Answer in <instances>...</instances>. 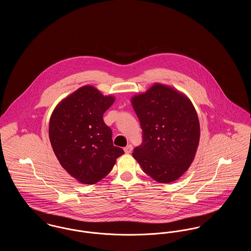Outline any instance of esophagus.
I'll list each match as a JSON object with an SVG mask.
<instances>
[{"label":"esophagus","mask_w":251,"mask_h":251,"mask_svg":"<svg viewBox=\"0 0 251 251\" xmlns=\"http://www.w3.org/2000/svg\"><path fill=\"white\" fill-rule=\"evenodd\" d=\"M131 151H132V146L131 145H128L126 148H124V151L126 153H131Z\"/></svg>","instance_id":"esophagus-1"}]
</instances>
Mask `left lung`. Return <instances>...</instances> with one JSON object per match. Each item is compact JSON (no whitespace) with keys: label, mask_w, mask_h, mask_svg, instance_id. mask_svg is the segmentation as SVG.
<instances>
[{"label":"left lung","mask_w":251,"mask_h":251,"mask_svg":"<svg viewBox=\"0 0 251 251\" xmlns=\"http://www.w3.org/2000/svg\"><path fill=\"white\" fill-rule=\"evenodd\" d=\"M142 129V143L132 156L144 172L167 183L190 167L200 142V122L191 101L174 89L156 84L131 100Z\"/></svg>","instance_id":"left-lung-1"}]
</instances>
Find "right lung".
<instances>
[{
    "label": "right lung",
    "instance_id": "obj_1",
    "mask_svg": "<svg viewBox=\"0 0 251 251\" xmlns=\"http://www.w3.org/2000/svg\"><path fill=\"white\" fill-rule=\"evenodd\" d=\"M115 101L85 85L61 101L49 125V136L61 166L85 184L103 179L124 151L113 145L103 114Z\"/></svg>",
    "mask_w": 251,
    "mask_h": 251
}]
</instances>
